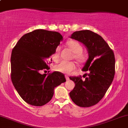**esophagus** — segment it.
<instances>
[{"instance_id": "esophagus-1", "label": "esophagus", "mask_w": 128, "mask_h": 128, "mask_svg": "<svg viewBox=\"0 0 128 128\" xmlns=\"http://www.w3.org/2000/svg\"><path fill=\"white\" fill-rule=\"evenodd\" d=\"M65 77H66V79L67 81H68V80H69V77H68V75H65Z\"/></svg>"}]
</instances>
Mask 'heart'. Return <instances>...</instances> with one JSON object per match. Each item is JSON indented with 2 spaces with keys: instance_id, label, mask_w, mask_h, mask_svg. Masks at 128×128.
Returning <instances> with one entry per match:
<instances>
[{
  "instance_id": "heart-1",
  "label": "heart",
  "mask_w": 128,
  "mask_h": 128,
  "mask_svg": "<svg viewBox=\"0 0 128 128\" xmlns=\"http://www.w3.org/2000/svg\"><path fill=\"white\" fill-rule=\"evenodd\" d=\"M67 45L74 53V58L80 64H83L87 60V56L82 52L83 47L81 44L76 40H70L67 42ZM60 47H57L52 54L53 61L56 62L60 58ZM76 68V65L74 62L61 61L54 67L55 70L64 74H69Z\"/></svg>"
}]
</instances>
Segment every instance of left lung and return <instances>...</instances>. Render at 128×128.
<instances>
[{
    "label": "left lung",
    "mask_w": 128,
    "mask_h": 128,
    "mask_svg": "<svg viewBox=\"0 0 128 128\" xmlns=\"http://www.w3.org/2000/svg\"><path fill=\"white\" fill-rule=\"evenodd\" d=\"M70 38L84 45L89 58L82 69L87 72L83 76L84 80L81 79V76L69 77L75 83L70 96L77 106L90 107L103 98L113 81L114 53L102 36L90 30L75 32Z\"/></svg>",
    "instance_id": "8db88e82"
}]
</instances>
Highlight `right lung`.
<instances>
[{
    "instance_id": "obj_1",
    "label": "right lung",
    "mask_w": 128,
    "mask_h": 128,
    "mask_svg": "<svg viewBox=\"0 0 128 128\" xmlns=\"http://www.w3.org/2000/svg\"><path fill=\"white\" fill-rule=\"evenodd\" d=\"M62 40L58 32L38 29L24 35L12 49V82L20 97L29 104L41 106L48 103L54 88L66 81L60 72L40 74L43 70L50 69L49 58Z\"/></svg>"
}]
</instances>
